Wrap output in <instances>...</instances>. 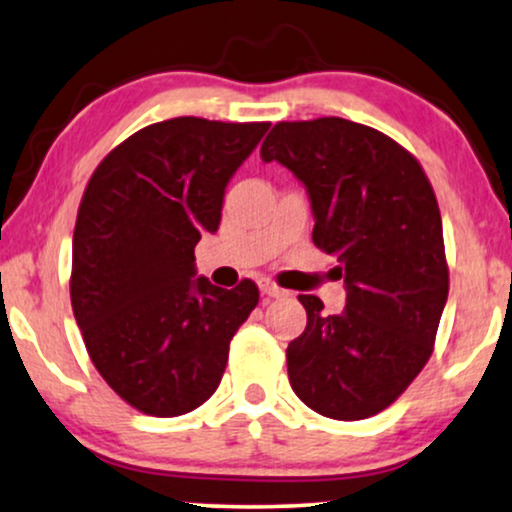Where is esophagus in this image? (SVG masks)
I'll return each instance as SVG.
<instances>
[{"mask_svg": "<svg viewBox=\"0 0 512 512\" xmlns=\"http://www.w3.org/2000/svg\"><path fill=\"white\" fill-rule=\"evenodd\" d=\"M261 294L263 297H270V299H278V297H285V290H280L278 285H275V282H270V280H261Z\"/></svg>", "mask_w": 512, "mask_h": 512, "instance_id": "esophagus-1", "label": "esophagus"}]
</instances>
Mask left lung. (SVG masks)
<instances>
[{"label": "left lung", "mask_w": 512, "mask_h": 512, "mask_svg": "<svg viewBox=\"0 0 512 512\" xmlns=\"http://www.w3.org/2000/svg\"><path fill=\"white\" fill-rule=\"evenodd\" d=\"M261 158L306 186L311 237L338 258L347 290L333 316L314 294H299L306 328L287 345L290 386L323 417H374L429 362L448 299L434 189L400 143L340 117L275 124Z\"/></svg>", "instance_id": "obj_1"}]
</instances>
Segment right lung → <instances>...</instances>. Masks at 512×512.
I'll return each mask as SVG.
<instances>
[{
  "label": "right lung",
  "mask_w": 512,
  "mask_h": 512,
  "mask_svg": "<svg viewBox=\"0 0 512 512\" xmlns=\"http://www.w3.org/2000/svg\"><path fill=\"white\" fill-rule=\"evenodd\" d=\"M268 122L177 117L136 131L100 162L78 206L71 306L90 362L138 412L179 417L225 374L258 287L196 278L201 234Z\"/></svg>",
  "instance_id": "obj_1"
}]
</instances>
